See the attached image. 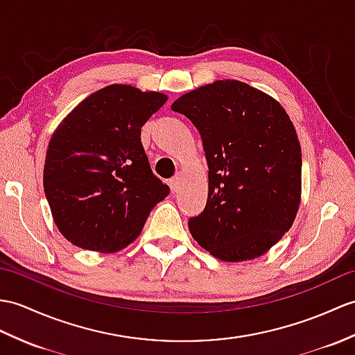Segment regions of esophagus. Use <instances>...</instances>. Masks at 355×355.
<instances>
[{"label":"esophagus","mask_w":355,"mask_h":355,"mask_svg":"<svg viewBox=\"0 0 355 355\" xmlns=\"http://www.w3.org/2000/svg\"><path fill=\"white\" fill-rule=\"evenodd\" d=\"M180 181H181L180 175H177V177H174V178H171V180H169V187H171V191H172V192H177V191H178V187H180Z\"/></svg>","instance_id":"esophagus-1"}]
</instances>
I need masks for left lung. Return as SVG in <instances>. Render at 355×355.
Here are the masks:
<instances>
[{
	"label": "left lung",
	"mask_w": 355,
	"mask_h": 355,
	"mask_svg": "<svg viewBox=\"0 0 355 355\" xmlns=\"http://www.w3.org/2000/svg\"><path fill=\"white\" fill-rule=\"evenodd\" d=\"M171 109L192 121L209 164V195L189 219L213 257L246 261L289 232L301 202V146L275 98L239 80H216L181 95Z\"/></svg>",
	"instance_id": "1"
}]
</instances>
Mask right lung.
<instances>
[{
	"label": "right lung",
	"mask_w": 355,
	"mask_h": 355,
	"mask_svg": "<svg viewBox=\"0 0 355 355\" xmlns=\"http://www.w3.org/2000/svg\"><path fill=\"white\" fill-rule=\"evenodd\" d=\"M168 101L110 85L85 98L49 139L44 191L54 224L78 248L116 252L142 232L169 186L153 174L140 128Z\"/></svg>",
	"instance_id": "obj_1"
}]
</instances>
